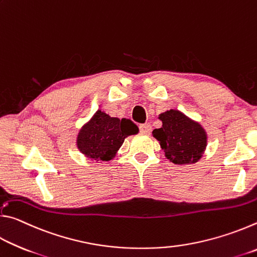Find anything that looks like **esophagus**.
Here are the masks:
<instances>
[{"mask_svg": "<svg viewBox=\"0 0 257 257\" xmlns=\"http://www.w3.org/2000/svg\"><path fill=\"white\" fill-rule=\"evenodd\" d=\"M139 130L143 135H150V133L152 132V125L150 123H144L139 125Z\"/></svg>", "mask_w": 257, "mask_h": 257, "instance_id": "obj_1", "label": "esophagus"}]
</instances>
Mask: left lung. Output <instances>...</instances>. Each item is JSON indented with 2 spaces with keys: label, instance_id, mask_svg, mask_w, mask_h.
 Listing matches in <instances>:
<instances>
[{
  "label": "left lung",
  "instance_id": "8db88e82",
  "mask_svg": "<svg viewBox=\"0 0 257 257\" xmlns=\"http://www.w3.org/2000/svg\"><path fill=\"white\" fill-rule=\"evenodd\" d=\"M162 127L153 130L165 158L175 164L198 162L207 145L205 129L197 121L178 110H170L159 116Z\"/></svg>",
  "mask_w": 257,
  "mask_h": 257
}]
</instances>
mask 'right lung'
<instances>
[{"instance_id":"right-lung-1","label":"right lung","mask_w":257,"mask_h":257,"mask_svg":"<svg viewBox=\"0 0 257 257\" xmlns=\"http://www.w3.org/2000/svg\"><path fill=\"white\" fill-rule=\"evenodd\" d=\"M138 132L132 120L113 118L97 110L79 130L76 144L80 153L89 160L108 162L114 159L124 138Z\"/></svg>"}]
</instances>
